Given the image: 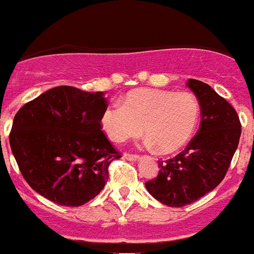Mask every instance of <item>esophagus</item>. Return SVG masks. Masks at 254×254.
I'll return each mask as SVG.
<instances>
[{
  "label": "esophagus",
  "mask_w": 254,
  "mask_h": 254,
  "mask_svg": "<svg viewBox=\"0 0 254 254\" xmlns=\"http://www.w3.org/2000/svg\"><path fill=\"white\" fill-rule=\"evenodd\" d=\"M124 158H127V161H135V160H138V154H134V153H124Z\"/></svg>",
  "instance_id": "1"
}]
</instances>
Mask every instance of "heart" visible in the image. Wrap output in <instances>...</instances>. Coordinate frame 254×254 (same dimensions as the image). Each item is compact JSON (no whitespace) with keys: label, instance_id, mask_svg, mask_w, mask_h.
<instances>
[{"label":"heart","instance_id":"1","mask_svg":"<svg viewBox=\"0 0 254 254\" xmlns=\"http://www.w3.org/2000/svg\"><path fill=\"white\" fill-rule=\"evenodd\" d=\"M200 117V104L190 92L138 89L127 93L123 105H109L101 127L113 142L144 133L158 152L172 153L189 142Z\"/></svg>","mask_w":254,"mask_h":254}]
</instances>
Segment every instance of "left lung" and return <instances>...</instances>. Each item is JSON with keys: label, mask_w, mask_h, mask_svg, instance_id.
I'll list each match as a JSON object with an SVG mask.
<instances>
[{"label": "left lung", "mask_w": 254, "mask_h": 254, "mask_svg": "<svg viewBox=\"0 0 254 254\" xmlns=\"http://www.w3.org/2000/svg\"><path fill=\"white\" fill-rule=\"evenodd\" d=\"M187 85L200 102V127L183 152L158 161L157 177L145 183L156 200L172 208L194 202L221 183L241 135L239 114L224 97L198 80Z\"/></svg>", "instance_id": "obj_1"}]
</instances>
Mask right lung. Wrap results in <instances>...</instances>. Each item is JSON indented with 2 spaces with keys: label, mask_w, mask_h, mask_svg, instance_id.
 I'll return each mask as SVG.
<instances>
[{
  "label": "right lung",
  "mask_w": 254,
  "mask_h": 254,
  "mask_svg": "<svg viewBox=\"0 0 254 254\" xmlns=\"http://www.w3.org/2000/svg\"><path fill=\"white\" fill-rule=\"evenodd\" d=\"M108 108L102 92L57 86L17 112L9 142L19 172L33 190L64 206L93 200L121 157L102 131Z\"/></svg>",
  "instance_id": "obj_1"
}]
</instances>
